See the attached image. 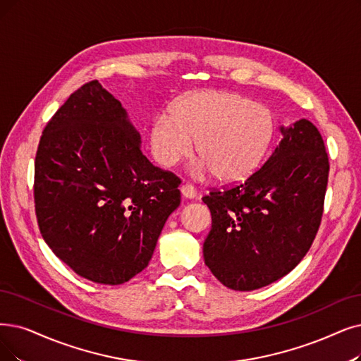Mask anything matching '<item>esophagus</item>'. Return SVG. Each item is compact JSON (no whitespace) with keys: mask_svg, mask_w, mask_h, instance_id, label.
<instances>
[{"mask_svg":"<svg viewBox=\"0 0 361 361\" xmlns=\"http://www.w3.org/2000/svg\"><path fill=\"white\" fill-rule=\"evenodd\" d=\"M180 192H182V195H183L185 198H190V200L197 197V190L194 188L192 185H190V183L182 185V186H180Z\"/></svg>","mask_w":361,"mask_h":361,"instance_id":"34e87169","label":"esophagus"}]
</instances>
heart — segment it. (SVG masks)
I'll return each mask as SVG.
<instances>
[{
    "label": "heart",
    "instance_id": "obj_1",
    "mask_svg": "<svg viewBox=\"0 0 361 361\" xmlns=\"http://www.w3.org/2000/svg\"><path fill=\"white\" fill-rule=\"evenodd\" d=\"M169 115L149 127L155 161L173 167L192 151L201 160L198 175L214 173L222 182H241L264 161L276 133L272 112L262 104L231 92L204 90L180 97Z\"/></svg>",
    "mask_w": 361,
    "mask_h": 361
}]
</instances>
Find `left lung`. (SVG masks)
I'll use <instances>...</instances> for the list:
<instances>
[{
  "mask_svg": "<svg viewBox=\"0 0 361 361\" xmlns=\"http://www.w3.org/2000/svg\"><path fill=\"white\" fill-rule=\"evenodd\" d=\"M247 180L203 197L212 229L203 244L213 276L233 290L261 289L289 274L319 231L329 158L317 127L302 118Z\"/></svg>",
  "mask_w": 361,
  "mask_h": 361,
  "instance_id": "8db88e82",
  "label": "left lung"
}]
</instances>
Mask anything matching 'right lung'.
<instances>
[{"mask_svg":"<svg viewBox=\"0 0 361 361\" xmlns=\"http://www.w3.org/2000/svg\"><path fill=\"white\" fill-rule=\"evenodd\" d=\"M180 179L151 164L120 100L97 80L47 123L35 157L41 235L78 276L121 284L151 261Z\"/></svg>","mask_w":361,"mask_h":361,"instance_id":"1","label":"right lung"}]
</instances>
